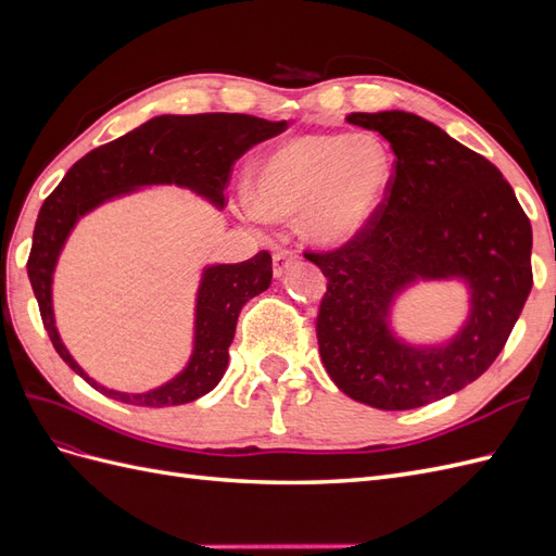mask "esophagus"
<instances>
[{
  "label": "esophagus",
  "instance_id": "obj_1",
  "mask_svg": "<svg viewBox=\"0 0 556 556\" xmlns=\"http://www.w3.org/2000/svg\"><path fill=\"white\" fill-rule=\"evenodd\" d=\"M296 262H299L296 252H292V250H276L274 252V274H276V278L288 274Z\"/></svg>",
  "mask_w": 556,
  "mask_h": 556
}]
</instances>
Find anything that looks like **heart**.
Returning <instances> with one entry per match:
<instances>
[{
	"label": "heart",
	"instance_id": "obj_1",
	"mask_svg": "<svg viewBox=\"0 0 556 556\" xmlns=\"http://www.w3.org/2000/svg\"><path fill=\"white\" fill-rule=\"evenodd\" d=\"M394 178V162L371 134H304L268 153L250 188L266 220L301 213L317 245H345L374 223Z\"/></svg>",
	"mask_w": 556,
	"mask_h": 556
}]
</instances>
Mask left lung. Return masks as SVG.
<instances>
[{"label": "left lung", "instance_id": "8db88e82", "mask_svg": "<svg viewBox=\"0 0 556 556\" xmlns=\"http://www.w3.org/2000/svg\"><path fill=\"white\" fill-rule=\"evenodd\" d=\"M394 150V178L357 239L304 252L327 278L317 345L341 392L410 410L459 392L494 364L533 285L531 223L496 166L406 111L350 113ZM462 277L467 325L441 346H410L389 327L393 299L417 279Z\"/></svg>", "mask_w": 556, "mask_h": 556}]
</instances>
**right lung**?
Listing matches in <instances>:
<instances>
[{"label": "right lung", "mask_w": 556, "mask_h": 556, "mask_svg": "<svg viewBox=\"0 0 556 556\" xmlns=\"http://www.w3.org/2000/svg\"><path fill=\"white\" fill-rule=\"evenodd\" d=\"M288 129L243 113L157 115L125 137L99 146L80 157L39 211L27 260V276L39 301L43 327L58 355L109 399L143 408L190 403L208 394L223 380L229 345L245 301L271 285V255L260 250L241 264H213L201 274L194 311V348L188 366L157 390L127 394L92 380L64 348L53 315V274L60 252L83 215L109 199L129 194L146 185H178L225 206L231 166L245 150Z\"/></svg>", "instance_id": "right-lung-1"}]
</instances>
